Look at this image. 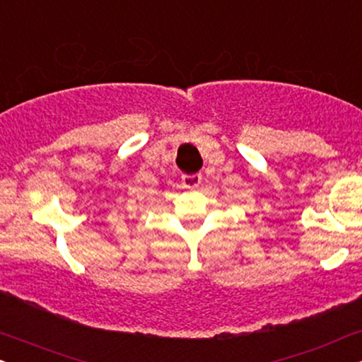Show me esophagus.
Segmentation results:
<instances>
[{"instance_id": "obj_1", "label": "esophagus", "mask_w": 362, "mask_h": 362, "mask_svg": "<svg viewBox=\"0 0 362 362\" xmlns=\"http://www.w3.org/2000/svg\"><path fill=\"white\" fill-rule=\"evenodd\" d=\"M202 184L200 173H194V175H182V185L185 189H197Z\"/></svg>"}]
</instances>
